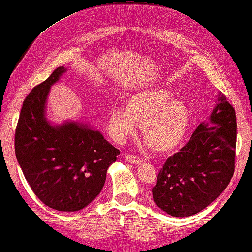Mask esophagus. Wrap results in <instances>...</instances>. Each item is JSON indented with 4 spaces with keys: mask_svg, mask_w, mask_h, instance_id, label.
Wrapping results in <instances>:
<instances>
[{
    "mask_svg": "<svg viewBox=\"0 0 252 252\" xmlns=\"http://www.w3.org/2000/svg\"><path fill=\"white\" fill-rule=\"evenodd\" d=\"M126 158V162L131 163V164H135V165H140V164H143V159L139 158L134 157V156H126V158Z\"/></svg>",
    "mask_w": 252,
    "mask_h": 252,
    "instance_id": "obj_1",
    "label": "esophagus"
}]
</instances>
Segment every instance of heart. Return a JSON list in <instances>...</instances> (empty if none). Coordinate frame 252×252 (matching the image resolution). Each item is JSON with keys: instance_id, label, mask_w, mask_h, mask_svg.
I'll return each instance as SVG.
<instances>
[{"instance_id": "obj_1", "label": "heart", "mask_w": 252, "mask_h": 252, "mask_svg": "<svg viewBox=\"0 0 252 252\" xmlns=\"http://www.w3.org/2000/svg\"><path fill=\"white\" fill-rule=\"evenodd\" d=\"M188 105L173 98L169 89L154 86L137 90L125 101L124 108H114L108 115L112 137L122 143L140 125L141 136L153 151L170 153L181 145L189 126Z\"/></svg>"}]
</instances>
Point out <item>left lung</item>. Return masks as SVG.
Returning a JSON list of instances; mask_svg holds the SVG:
<instances>
[{"label":"left lung","instance_id":"1","mask_svg":"<svg viewBox=\"0 0 252 252\" xmlns=\"http://www.w3.org/2000/svg\"><path fill=\"white\" fill-rule=\"evenodd\" d=\"M236 116L225 95L218 93L208 120L191 138L166 160L153 201L173 217H188L204 210L227 189L234 173Z\"/></svg>","mask_w":252,"mask_h":252}]
</instances>
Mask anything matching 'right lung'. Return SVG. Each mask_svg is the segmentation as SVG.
I'll use <instances>...</instances> for the list:
<instances>
[{
    "mask_svg": "<svg viewBox=\"0 0 252 252\" xmlns=\"http://www.w3.org/2000/svg\"><path fill=\"white\" fill-rule=\"evenodd\" d=\"M66 71L64 67L55 69L24 100L15 150L35 195L51 209L76 212L101 192L108 167L120 152L85 121L64 120L57 125L48 118L51 87Z\"/></svg>",
    "mask_w": 252,
    "mask_h": 252,
    "instance_id": "add662e5",
    "label": "right lung"
}]
</instances>
